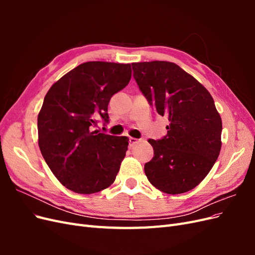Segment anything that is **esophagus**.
I'll return each instance as SVG.
<instances>
[{
	"instance_id": "esophagus-1",
	"label": "esophagus",
	"mask_w": 255,
	"mask_h": 255,
	"mask_svg": "<svg viewBox=\"0 0 255 255\" xmlns=\"http://www.w3.org/2000/svg\"><path fill=\"white\" fill-rule=\"evenodd\" d=\"M128 141H129V146H133L134 144L138 143V142H139L140 140H139V139H137V138H134V137H130V138H129V139H128Z\"/></svg>"
}]
</instances>
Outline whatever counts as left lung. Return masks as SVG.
Returning a JSON list of instances; mask_svg holds the SVG:
<instances>
[{"instance_id":"8db88e82","label":"left lung","mask_w":255,"mask_h":255,"mask_svg":"<svg viewBox=\"0 0 255 255\" xmlns=\"http://www.w3.org/2000/svg\"><path fill=\"white\" fill-rule=\"evenodd\" d=\"M132 68L142 95L169 120L166 136L149 139L154 156L144 173L166 194L191 190L211 171L221 149L222 122L214 100L202 84L170 61L133 63Z\"/></svg>"}]
</instances>
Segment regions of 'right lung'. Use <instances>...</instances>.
Masks as SVG:
<instances>
[{
	"label": "right lung",
	"instance_id": "add662e5",
	"mask_svg": "<svg viewBox=\"0 0 255 255\" xmlns=\"http://www.w3.org/2000/svg\"><path fill=\"white\" fill-rule=\"evenodd\" d=\"M129 64L88 61L69 71L45 95L38 115V144L57 180L83 195L114 183L128 137L94 130L99 116L109 122L111 98L128 84Z\"/></svg>",
	"mask_w": 255,
	"mask_h": 255
}]
</instances>
